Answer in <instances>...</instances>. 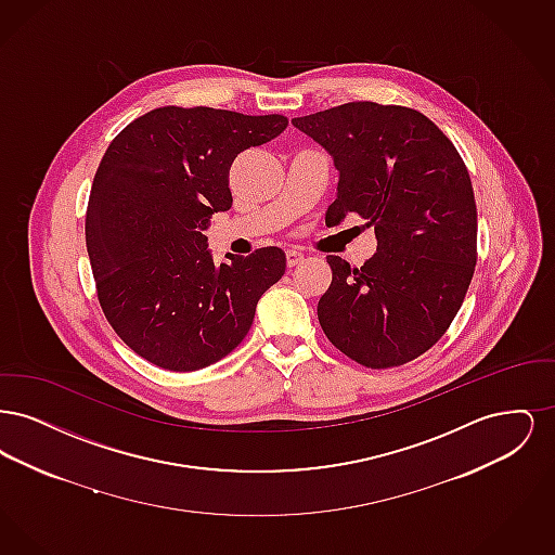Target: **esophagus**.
<instances>
[{
  "instance_id": "34e87169",
  "label": "esophagus",
  "mask_w": 555,
  "mask_h": 555,
  "mask_svg": "<svg viewBox=\"0 0 555 555\" xmlns=\"http://www.w3.org/2000/svg\"><path fill=\"white\" fill-rule=\"evenodd\" d=\"M301 260H304V254H301V251H297V249H289V251H287V266H289V268L299 264Z\"/></svg>"
}]
</instances>
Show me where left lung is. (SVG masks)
Returning <instances> with one entry per match:
<instances>
[{
  "mask_svg": "<svg viewBox=\"0 0 555 555\" xmlns=\"http://www.w3.org/2000/svg\"><path fill=\"white\" fill-rule=\"evenodd\" d=\"M335 159V227L369 220L376 254L360 268L326 256L333 281L318 320L339 351L366 369H393L437 344L476 266V202L455 145L418 109L349 102L293 118Z\"/></svg>",
  "mask_w": 555,
  "mask_h": 555,
  "instance_id": "8db88e82",
  "label": "left lung"
}]
</instances>
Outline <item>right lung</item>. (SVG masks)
<instances>
[{
  "instance_id": "add662e5",
  "label": "right lung",
  "mask_w": 555,
  "mask_h": 555,
  "mask_svg": "<svg viewBox=\"0 0 555 555\" xmlns=\"http://www.w3.org/2000/svg\"><path fill=\"white\" fill-rule=\"evenodd\" d=\"M287 125L283 114L164 106L107 145L87 204V254L107 322L147 362L193 372L222 360L285 274L279 247L214 264L204 229L233 204V159Z\"/></svg>"
}]
</instances>
